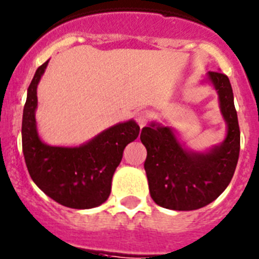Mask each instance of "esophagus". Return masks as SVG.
I'll use <instances>...</instances> for the list:
<instances>
[{
  "instance_id": "esophagus-1",
  "label": "esophagus",
  "mask_w": 259,
  "mask_h": 259,
  "mask_svg": "<svg viewBox=\"0 0 259 259\" xmlns=\"http://www.w3.org/2000/svg\"><path fill=\"white\" fill-rule=\"evenodd\" d=\"M149 119H150V115H149L148 111H141V113H139L136 115V122L141 128L148 124Z\"/></svg>"
}]
</instances>
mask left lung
Masks as SVG:
<instances>
[{
	"mask_svg": "<svg viewBox=\"0 0 259 259\" xmlns=\"http://www.w3.org/2000/svg\"><path fill=\"white\" fill-rule=\"evenodd\" d=\"M210 82L220 96L227 136L222 145L208 153H190L177 141L172 130L151 123L140 135L148 150L145 167L153 200L173 210H194L221 195L238 164L240 128L234 94L226 74L209 72Z\"/></svg>",
	"mask_w": 259,
	"mask_h": 259,
	"instance_id": "obj_1",
	"label": "left lung"
}]
</instances>
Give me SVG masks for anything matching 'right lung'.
Here are the masks:
<instances>
[{"mask_svg": "<svg viewBox=\"0 0 259 259\" xmlns=\"http://www.w3.org/2000/svg\"><path fill=\"white\" fill-rule=\"evenodd\" d=\"M49 60L35 72L23 111L21 142L28 172L39 189L61 205L89 209L110 195L111 179L125 146L136 140L140 127L135 120L113 125L78 148L49 146L35 128L37 84Z\"/></svg>", "mask_w": 259, "mask_h": 259, "instance_id": "add662e5", "label": "right lung"}]
</instances>
